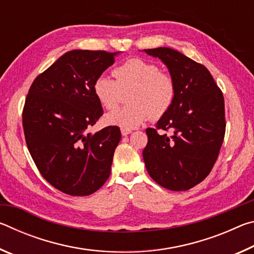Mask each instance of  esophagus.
Wrapping results in <instances>:
<instances>
[{
    "label": "esophagus",
    "instance_id": "34e87169",
    "mask_svg": "<svg viewBox=\"0 0 254 254\" xmlns=\"http://www.w3.org/2000/svg\"><path fill=\"white\" fill-rule=\"evenodd\" d=\"M131 132H132V130H130V128H124V127L121 128V133H122V135H124V136L130 134Z\"/></svg>",
    "mask_w": 254,
    "mask_h": 254
}]
</instances>
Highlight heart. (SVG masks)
Returning <instances> with one entry per match:
<instances>
[{
    "label": "heart",
    "mask_w": 254,
    "mask_h": 254,
    "mask_svg": "<svg viewBox=\"0 0 254 254\" xmlns=\"http://www.w3.org/2000/svg\"><path fill=\"white\" fill-rule=\"evenodd\" d=\"M115 79L101 75L94 81V95L106 110H114L121 102L122 92L130 91V105L105 115L110 126L124 128L139 127L151 117L162 118L176 100L177 85L169 72L161 70L157 64L142 58H131L115 67Z\"/></svg>",
    "instance_id": "heart-1"
}]
</instances>
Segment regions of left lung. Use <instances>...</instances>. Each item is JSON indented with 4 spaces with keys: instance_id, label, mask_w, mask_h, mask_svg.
Wrapping results in <instances>:
<instances>
[{
    "instance_id": "1",
    "label": "left lung",
    "mask_w": 254,
    "mask_h": 254,
    "mask_svg": "<svg viewBox=\"0 0 254 254\" xmlns=\"http://www.w3.org/2000/svg\"><path fill=\"white\" fill-rule=\"evenodd\" d=\"M144 51L166 64L177 85L171 109L145 130V168L161 187L188 190L207 177L218 158L226 127L224 96L201 64L166 47Z\"/></svg>"
}]
</instances>
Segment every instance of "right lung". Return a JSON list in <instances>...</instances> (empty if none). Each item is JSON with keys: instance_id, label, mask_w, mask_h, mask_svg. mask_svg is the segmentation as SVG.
<instances>
[{"instance_id": "1", "label": "right lung", "mask_w": 254, "mask_h": 254, "mask_svg": "<svg viewBox=\"0 0 254 254\" xmlns=\"http://www.w3.org/2000/svg\"><path fill=\"white\" fill-rule=\"evenodd\" d=\"M117 53L71 50L36 77L22 111L25 143L51 186L70 196H87L110 177L119 127L88 133L103 113L94 81Z\"/></svg>"}]
</instances>
